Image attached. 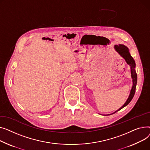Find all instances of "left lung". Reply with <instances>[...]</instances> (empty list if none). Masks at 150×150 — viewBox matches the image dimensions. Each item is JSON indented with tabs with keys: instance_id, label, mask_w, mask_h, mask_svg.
<instances>
[{
	"instance_id": "8db88e82",
	"label": "left lung",
	"mask_w": 150,
	"mask_h": 150,
	"mask_svg": "<svg viewBox=\"0 0 150 150\" xmlns=\"http://www.w3.org/2000/svg\"><path fill=\"white\" fill-rule=\"evenodd\" d=\"M114 50L116 51V52H118L119 54L125 60L127 64L130 66L131 76L132 79H133V86H132L129 95L128 96V98L127 101L125 102V103L119 109H118L116 111H114V112H112L111 114H107V115H105V116H108V115H111V114H112L114 113H116L118 111L120 110L123 108H124L125 107H126L127 105L131 101V100L133 99V97L134 96V94H135L136 87L137 81V74H136V70H135L136 63H135V61H134V59L132 57V56H131V54L129 53V50L128 48L127 47H126L125 45H122V44L115 45L114 46Z\"/></svg>"
}]
</instances>
